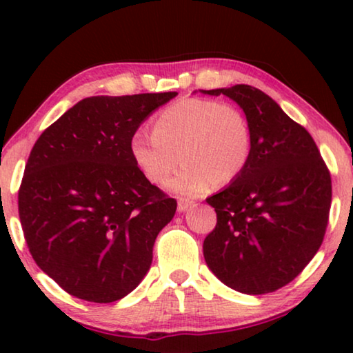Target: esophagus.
<instances>
[{"label":"esophagus","mask_w":353,"mask_h":353,"mask_svg":"<svg viewBox=\"0 0 353 353\" xmlns=\"http://www.w3.org/2000/svg\"><path fill=\"white\" fill-rule=\"evenodd\" d=\"M191 204L192 202L186 197H178V212H185Z\"/></svg>","instance_id":"34e87169"}]
</instances>
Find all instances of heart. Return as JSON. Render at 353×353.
Listing matches in <instances>:
<instances>
[{
	"mask_svg": "<svg viewBox=\"0 0 353 353\" xmlns=\"http://www.w3.org/2000/svg\"><path fill=\"white\" fill-rule=\"evenodd\" d=\"M252 151V127L233 104L205 98H183L152 120V134L134 133L130 156L152 185L168 180L178 194L197 196L243 175Z\"/></svg>",
	"mask_w": 353,
	"mask_h": 353,
	"instance_id": "obj_1",
	"label": "heart"
}]
</instances>
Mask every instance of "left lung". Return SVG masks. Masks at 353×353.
Here are the masks:
<instances>
[{
  "instance_id": "8db88e82",
  "label": "left lung",
  "mask_w": 353,
  "mask_h": 353,
  "mask_svg": "<svg viewBox=\"0 0 353 353\" xmlns=\"http://www.w3.org/2000/svg\"><path fill=\"white\" fill-rule=\"evenodd\" d=\"M243 108L252 151L243 175L207 197L216 212L204 239L212 273L243 294H268L302 273L325 238L331 173L312 134L254 86L209 90Z\"/></svg>"
}]
</instances>
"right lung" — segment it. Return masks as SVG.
Wrapping results in <instances>:
<instances>
[{
	"label": "right lung",
	"mask_w": 353,
	"mask_h": 353,
	"mask_svg": "<svg viewBox=\"0 0 353 353\" xmlns=\"http://www.w3.org/2000/svg\"><path fill=\"white\" fill-rule=\"evenodd\" d=\"M175 96L85 98L33 144L19 188L23 238L38 267L70 296L115 302L151 267L176 201L138 170L130 139Z\"/></svg>",
	"instance_id": "right-lung-1"
}]
</instances>
